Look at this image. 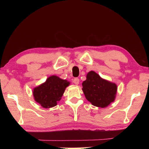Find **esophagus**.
Wrapping results in <instances>:
<instances>
[{"label": "esophagus", "mask_w": 149, "mask_h": 149, "mask_svg": "<svg viewBox=\"0 0 149 149\" xmlns=\"http://www.w3.org/2000/svg\"><path fill=\"white\" fill-rule=\"evenodd\" d=\"M72 82L74 83V84H75V85H78V84H79V78H77V77H76V78H74V79H73Z\"/></svg>", "instance_id": "1"}]
</instances>
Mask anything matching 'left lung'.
<instances>
[{"label": "left lung", "instance_id": "8db88e82", "mask_svg": "<svg viewBox=\"0 0 149 149\" xmlns=\"http://www.w3.org/2000/svg\"><path fill=\"white\" fill-rule=\"evenodd\" d=\"M87 79L82 83V90L88 101L97 107L105 108L114 102L117 92V85L100 77L91 71Z\"/></svg>", "mask_w": 149, "mask_h": 149}]
</instances>
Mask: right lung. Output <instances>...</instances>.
<instances>
[{"label": "right lung", "instance_id": "add662e5", "mask_svg": "<svg viewBox=\"0 0 149 149\" xmlns=\"http://www.w3.org/2000/svg\"><path fill=\"white\" fill-rule=\"evenodd\" d=\"M69 85L70 82L67 80L52 75L43 84L34 88L33 91L34 99L45 108L54 107L61 99L65 88Z\"/></svg>", "mask_w": 149, "mask_h": 149}]
</instances>
